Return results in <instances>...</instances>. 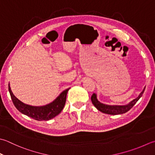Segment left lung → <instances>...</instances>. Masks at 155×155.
<instances>
[{
  "instance_id": "obj_1",
  "label": "left lung",
  "mask_w": 155,
  "mask_h": 155,
  "mask_svg": "<svg viewBox=\"0 0 155 155\" xmlns=\"http://www.w3.org/2000/svg\"><path fill=\"white\" fill-rule=\"evenodd\" d=\"M145 90V87L144 89L142 90V91L139 94L138 97L133 99L132 101H130L129 104L124 105H107L104 104L100 102L97 99V96L96 93H93V95L91 96V101L92 104L94 105V106L99 111H100L102 113H104L106 114H110V115H118V114H125L127 111H128L130 109H131L133 106H134L136 103L137 102L139 99H140L142 96V94L144 93V91Z\"/></svg>"
}]
</instances>
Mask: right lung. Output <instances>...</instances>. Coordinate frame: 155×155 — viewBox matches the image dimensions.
<instances>
[{"label":"right lung","mask_w":155,"mask_h":155,"mask_svg":"<svg viewBox=\"0 0 155 155\" xmlns=\"http://www.w3.org/2000/svg\"><path fill=\"white\" fill-rule=\"evenodd\" d=\"M70 88L60 94L52 102L42 106H33L27 105L21 101L14 95L8 84V91L10 93L13 104L21 114L29 116L38 121H47L58 116L64 107L66 95Z\"/></svg>","instance_id":"add662e5"}]
</instances>
